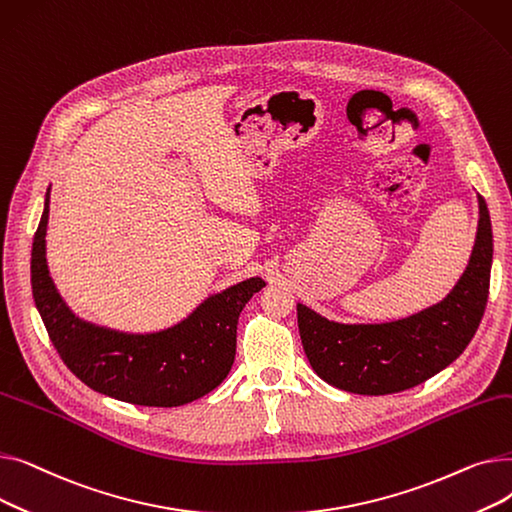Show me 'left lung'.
<instances>
[{
	"label": "left lung",
	"instance_id": "left-lung-1",
	"mask_svg": "<svg viewBox=\"0 0 512 512\" xmlns=\"http://www.w3.org/2000/svg\"><path fill=\"white\" fill-rule=\"evenodd\" d=\"M473 253L448 297L386 324H340L297 305L305 355L321 380L353 394L409 390L440 373L465 351L486 311L492 270V222L479 195Z\"/></svg>",
	"mask_w": 512,
	"mask_h": 512
}]
</instances>
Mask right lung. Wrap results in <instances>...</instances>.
<instances>
[{
	"mask_svg": "<svg viewBox=\"0 0 512 512\" xmlns=\"http://www.w3.org/2000/svg\"><path fill=\"white\" fill-rule=\"evenodd\" d=\"M49 188L33 240L31 284L37 311L66 367L91 390L141 407H180L218 388L236 355L238 315L261 278L207 297L172 328L132 334L80 319L53 284L45 257Z\"/></svg>",
	"mask_w": 512,
	"mask_h": 512,
	"instance_id": "add662e5",
	"label": "right lung"
}]
</instances>
